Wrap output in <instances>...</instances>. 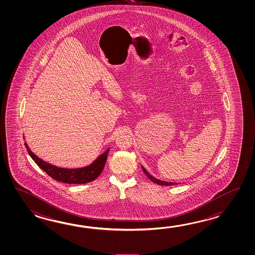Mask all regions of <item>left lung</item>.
I'll use <instances>...</instances> for the list:
<instances>
[{
    "label": "left lung",
    "mask_w": 255,
    "mask_h": 255,
    "mask_svg": "<svg viewBox=\"0 0 255 255\" xmlns=\"http://www.w3.org/2000/svg\"><path fill=\"white\" fill-rule=\"evenodd\" d=\"M141 167H142V169H143L144 173L146 174V177H147L148 179H150L151 181H153L154 183H156V184L161 185V186H171V185L178 184V183H176V182H168V181H164V180H161V179H157V178L153 177L152 175L148 173V172L146 171V168H144L143 166H141Z\"/></svg>",
    "instance_id": "left-lung-1"
}]
</instances>
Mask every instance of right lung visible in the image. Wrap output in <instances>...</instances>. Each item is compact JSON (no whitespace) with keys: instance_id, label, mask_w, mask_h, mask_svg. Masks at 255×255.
I'll return each mask as SVG.
<instances>
[{"instance_id":"right-lung-1","label":"right lung","mask_w":255,"mask_h":255,"mask_svg":"<svg viewBox=\"0 0 255 255\" xmlns=\"http://www.w3.org/2000/svg\"><path fill=\"white\" fill-rule=\"evenodd\" d=\"M24 145L27 149L28 154L33 158V161L38 165L39 168H42L51 178L67 184H85L97 179L104 169L109 152V148H108L101 155H99L90 165L83 168H60L37 157L30 149L26 142L24 143Z\"/></svg>"}]
</instances>
